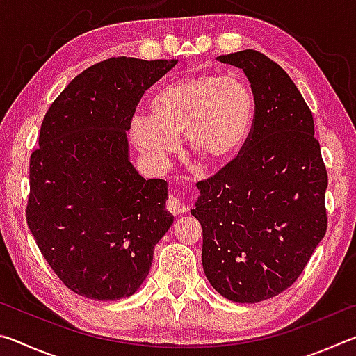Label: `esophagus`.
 <instances>
[{"mask_svg": "<svg viewBox=\"0 0 356 356\" xmlns=\"http://www.w3.org/2000/svg\"><path fill=\"white\" fill-rule=\"evenodd\" d=\"M166 209L170 210L172 215H180V213H185L188 207H186V204L180 200L179 196H171L170 200L166 202Z\"/></svg>", "mask_w": 356, "mask_h": 356, "instance_id": "1", "label": "esophagus"}]
</instances>
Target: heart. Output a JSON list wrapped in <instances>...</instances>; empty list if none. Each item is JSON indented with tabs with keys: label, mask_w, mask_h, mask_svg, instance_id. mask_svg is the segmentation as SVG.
<instances>
[{
	"label": "heart",
	"mask_w": 356,
	"mask_h": 356,
	"mask_svg": "<svg viewBox=\"0 0 356 356\" xmlns=\"http://www.w3.org/2000/svg\"><path fill=\"white\" fill-rule=\"evenodd\" d=\"M150 116L131 119L130 138L156 168L179 147L186 146L209 166H226L237 159L250 140L254 122V97L237 76L204 74L161 86L149 100Z\"/></svg>",
	"instance_id": "b5f03b06"
}]
</instances>
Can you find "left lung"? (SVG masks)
<instances>
[{"label":"left lung","mask_w":356,"mask_h":356,"mask_svg":"<svg viewBox=\"0 0 356 356\" xmlns=\"http://www.w3.org/2000/svg\"><path fill=\"white\" fill-rule=\"evenodd\" d=\"M220 63L242 69L254 122L242 155L197 184L191 215L202 226V267L216 292L259 303L284 292L327 232L328 176L314 119L284 70L256 50Z\"/></svg>","instance_id":"left-lung-1"}]
</instances>
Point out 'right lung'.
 I'll use <instances>...</instances> for the list:
<instances>
[{
    "mask_svg": "<svg viewBox=\"0 0 356 356\" xmlns=\"http://www.w3.org/2000/svg\"><path fill=\"white\" fill-rule=\"evenodd\" d=\"M176 64L125 56L94 64L42 122L29 160L26 221L53 272L81 297L134 295L172 225L166 180L135 170L127 131L144 91Z\"/></svg>",
    "mask_w": 356,
    "mask_h": 356,
    "instance_id": "right-lung-1",
    "label": "right lung"
}]
</instances>
